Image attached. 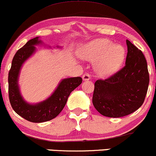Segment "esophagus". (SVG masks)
Masks as SVG:
<instances>
[{
  "label": "esophagus",
  "mask_w": 156,
  "mask_h": 156,
  "mask_svg": "<svg viewBox=\"0 0 156 156\" xmlns=\"http://www.w3.org/2000/svg\"><path fill=\"white\" fill-rule=\"evenodd\" d=\"M82 79H83L84 81L89 80L90 79V75L88 73H85V74H84L83 76H82Z\"/></svg>",
  "instance_id": "1"
}]
</instances>
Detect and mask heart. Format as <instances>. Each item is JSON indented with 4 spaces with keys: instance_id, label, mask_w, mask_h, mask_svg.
<instances>
[{
    "instance_id": "1",
    "label": "heart",
    "mask_w": 156,
    "mask_h": 156,
    "mask_svg": "<svg viewBox=\"0 0 156 156\" xmlns=\"http://www.w3.org/2000/svg\"><path fill=\"white\" fill-rule=\"evenodd\" d=\"M80 55L90 61L98 59L96 63L97 73L107 75L120 66L125 56V50L121 45H113L109 40L99 38L86 44L81 50Z\"/></svg>"
}]
</instances>
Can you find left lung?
<instances>
[{
  "instance_id": "8db88e82",
  "label": "left lung",
  "mask_w": 156,
  "mask_h": 156,
  "mask_svg": "<svg viewBox=\"0 0 156 156\" xmlns=\"http://www.w3.org/2000/svg\"><path fill=\"white\" fill-rule=\"evenodd\" d=\"M126 65L105 80H96L93 104L100 114L121 118L131 114L144 103L150 76L147 60L140 49L126 40Z\"/></svg>"
}]
</instances>
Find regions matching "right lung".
<instances>
[{"label": "right lung", "instance_id": "add662e5", "mask_svg": "<svg viewBox=\"0 0 156 156\" xmlns=\"http://www.w3.org/2000/svg\"><path fill=\"white\" fill-rule=\"evenodd\" d=\"M39 37L30 39L18 49L9 72V98L12 109L25 120L33 122H43L56 118L63 110L70 93L82 83L80 76L64 79L47 100L36 104H29L22 98L18 86V76L22 65L35 52L36 44L41 43Z\"/></svg>", "mask_w": 156, "mask_h": 156}]
</instances>
